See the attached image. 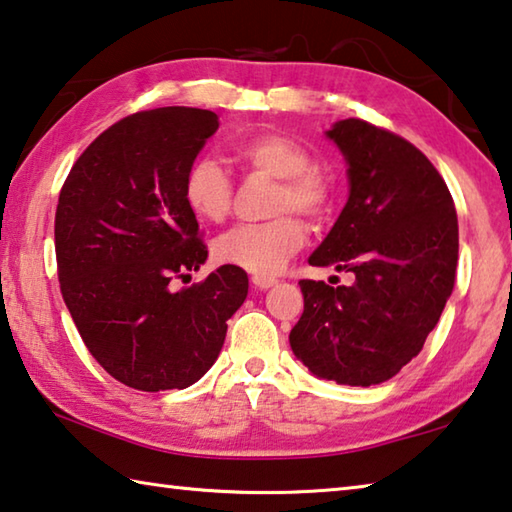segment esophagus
Returning a JSON list of instances; mask_svg holds the SVG:
<instances>
[{"instance_id": "esophagus-1", "label": "esophagus", "mask_w": 512, "mask_h": 512, "mask_svg": "<svg viewBox=\"0 0 512 512\" xmlns=\"http://www.w3.org/2000/svg\"><path fill=\"white\" fill-rule=\"evenodd\" d=\"M250 282H253L255 289L266 291V289H271L277 280H275V277H268V275H253V280H250Z\"/></svg>"}]
</instances>
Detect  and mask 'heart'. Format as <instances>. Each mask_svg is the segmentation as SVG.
I'll return each instance as SVG.
<instances>
[{
    "label": "heart",
    "instance_id": "heart-1",
    "mask_svg": "<svg viewBox=\"0 0 512 512\" xmlns=\"http://www.w3.org/2000/svg\"><path fill=\"white\" fill-rule=\"evenodd\" d=\"M232 158L241 167L277 178L273 212H298L320 221L332 205V185L320 169L311 167L305 146L280 133H255L232 144ZM183 198L196 219L221 223L232 205V180L214 158H196L183 180ZM305 241L296 216H277L266 223L237 225L214 241L216 262L253 275H275Z\"/></svg>",
    "mask_w": 512,
    "mask_h": 512
}]
</instances>
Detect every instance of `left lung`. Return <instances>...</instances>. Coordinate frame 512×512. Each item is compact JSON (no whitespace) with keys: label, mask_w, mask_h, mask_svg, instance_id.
Returning a JSON list of instances; mask_svg holds the SVG:
<instances>
[{"label":"left lung","mask_w":512,"mask_h":512,"mask_svg":"<svg viewBox=\"0 0 512 512\" xmlns=\"http://www.w3.org/2000/svg\"><path fill=\"white\" fill-rule=\"evenodd\" d=\"M348 164L350 196L311 266L354 273L350 287L300 280L296 357L320 379L372 386L418 357L452 296L458 219L427 155L363 119L325 133Z\"/></svg>","instance_id":"obj_1"}]
</instances>
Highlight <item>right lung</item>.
<instances>
[{
	"instance_id": "right-lung-1",
	"label": "right lung",
	"mask_w": 512,
	"mask_h": 512,
	"mask_svg": "<svg viewBox=\"0 0 512 512\" xmlns=\"http://www.w3.org/2000/svg\"><path fill=\"white\" fill-rule=\"evenodd\" d=\"M216 128L212 110L135 112L83 151L60 189V293L92 357L137 391L201 379L248 296V275L235 266L180 291L169 284L207 259L183 180Z\"/></svg>"
}]
</instances>
